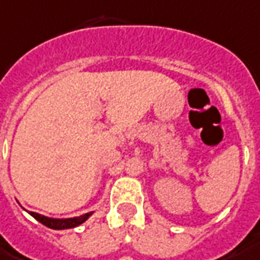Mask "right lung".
I'll return each instance as SVG.
<instances>
[{
  "label": "right lung",
  "instance_id": "1",
  "mask_svg": "<svg viewBox=\"0 0 260 260\" xmlns=\"http://www.w3.org/2000/svg\"><path fill=\"white\" fill-rule=\"evenodd\" d=\"M35 220H38L39 222H42L43 225H46L47 228L51 229H70V228H76L78 225H81L82 222H85L88 218H89L93 212L86 213V214H82L80 217H73V218H50V217L42 216V214H38V213L29 212Z\"/></svg>",
  "mask_w": 260,
  "mask_h": 260
}]
</instances>
